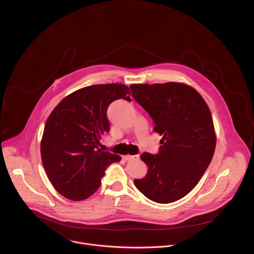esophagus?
<instances>
[{"label":"esophagus","mask_w":254,"mask_h":254,"mask_svg":"<svg viewBox=\"0 0 254 254\" xmlns=\"http://www.w3.org/2000/svg\"><path fill=\"white\" fill-rule=\"evenodd\" d=\"M123 158H124V160H126V161H136V160L139 159V156H138V155H136V156L126 155V156H124Z\"/></svg>","instance_id":"1"}]
</instances>
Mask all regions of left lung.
Masks as SVG:
<instances>
[{
    "instance_id": "1",
    "label": "left lung",
    "mask_w": 254,
    "mask_h": 254,
    "mask_svg": "<svg viewBox=\"0 0 254 254\" xmlns=\"http://www.w3.org/2000/svg\"><path fill=\"white\" fill-rule=\"evenodd\" d=\"M130 89L163 136L159 154L140 155L149 168L146 177L134 179V185L154 202H175L193 190L213 158L211 112L195 88L181 82L131 84Z\"/></svg>"
}]
</instances>
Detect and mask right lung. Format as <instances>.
I'll return each mask as SVG.
<instances>
[{
    "label": "right lung",
    "instance_id": "add662e5",
    "mask_svg": "<svg viewBox=\"0 0 254 254\" xmlns=\"http://www.w3.org/2000/svg\"><path fill=\"white\" fill-rule=\"evenodd\" d=\"M129 93L122 83L86 86L64 97L48 117L41 159L51 184L65 198L87 199L99 188L106 167L121 161L98 146L110 130L108 105L120 98L130 101Z\"/></svg>",
    "mask_w": 254,
    "mask_h": 254
}]
</instances>
